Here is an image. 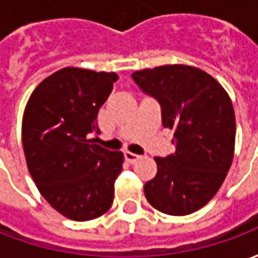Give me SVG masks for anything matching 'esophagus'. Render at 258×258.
<instances>
[{"instance_id": "1", "label": "esophagus", "mask_w": 258, "mask_h": 258, "mask_svg": "<svg viewBox=\"0 0 258 258\" xmlns=\"http://www.w3.org/2000/svg\"><path fill=\"white\" fill-rule=\"evenodd\" d=\"M124 157H125V160H127L130 164H134L138 159H141L140 155H135L133 152H124Z\"/></svg>"}]
</instances>
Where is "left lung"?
Returning <instances> with one entry per match:
<instances>
[{
  "instance_id": "1",
  "label": "left lung",
  "mask_w": 258,
  "mask_h": 258,
  "mask_svg": "<svg viewBox=\"0 0 258 258\" xmlns=\"http://www.w3.org/2000/svg\"><path fill=\"white\" fill-rule=\"evenodd\" d=\"M131 77L159 102L164 128L174 131L175 152L155 157L157 174L145 184L146 199L170 216L199 210L220 189L232 163V102L210 74L192 66L166 64Z\"/></svg>"
}]
</instances>
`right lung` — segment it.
<instances>
[{
  "label": "right lung",
  "mask_w": 258,
  "mask_h": 258,
  "mask_svg": "<svg viewBox=\"0 0 258 258\" xmlns=\"http://www.w3.org/2000/svg\"><path fill=\"white\" fill-rule=\"evenodd\" d=\"M116 73L64 68L33 91L22 121L29 173L40 194L62 216L88 221L113 203L121 152L90 140L99 133L98 112L117 80Z\"/></svg>",
  "instance_id": "right-lung-1"
}]
</instances>
